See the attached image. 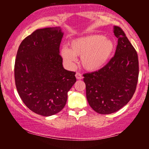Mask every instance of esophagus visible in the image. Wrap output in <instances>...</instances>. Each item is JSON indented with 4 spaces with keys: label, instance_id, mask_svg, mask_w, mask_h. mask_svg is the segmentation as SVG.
Here are the masks:
<instances>
[{
    "label": "esophagus",
    "instance_id": "1",
    "mask_svg": "<svg viewBox=\"0 0 149 149\" xmlns=\"http://www.w3.org/2000/svg\"><path fill=\"white\" fill-rule=\"evenodd\" d=\"M75 76H76V78L77 79H83V76H82V74H81L80 72H77L76 73V75H75Z\"/></svg>",
    "mask_w": 149,
    "mask_h": 149
}]
</instances>
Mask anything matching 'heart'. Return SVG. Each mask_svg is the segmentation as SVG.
Listing matches in <instances>:
<instances>
[{"mask_svg": "<svg viewBox=\"0 0 149 149\" xmlns=\"http://www.w3.org/2000/svg\"><path fill=\"white\" fill-rule=\"evenodd\" d=\"M115 43L102 35H89L73 40L70 49L64 47L61 54L68 64H74L76 57H81V64L89 71L97 70L107 64L115 51Z\"/></svg>", "mask_w": 149, "mask_h": 149, "instance_id": "1", "label": "heart"}]
</instances>
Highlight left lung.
<instances>
[{
  "instance_id": "8db88e82",
  "label": "left lung",
  "mask_w": 149,
  "mask_h": 149,
  "mask_svg": "<svg viewBox=\"0 0 149 149\" xmlns=\"http://www.w3.org/2000/svg\"><path fill=\"white\" fill-rule=\"evenodd\" d=\"M114 34L118 38L115 56L99 70L83 74L89 104L102 115L127 104L135 93L139 74L136 49L121 28L115 26Z\"/></svg>"
}]
</instances>
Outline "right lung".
<instances>
[{
    "mask_svg": "<svg viewBox=\"0 0 149 149\" xmlns=\"http://www.w3.org/2000/svg\"><path fill=\"white\" fill-rule=\"evenodd\" d=\"M60 27L38 29L20 44L14 75L19 97L34 113L54 115L66 105L68 92L76 82V72L62 65Z\"/></svg>",
    "mask_w": 149,
    "mask_h": 149,
    "instance_id": "right-lung-1",
    "label": "right lung"
}]
</instances>
